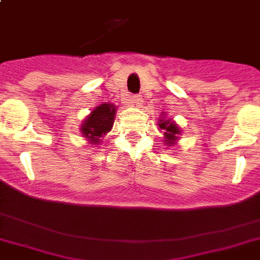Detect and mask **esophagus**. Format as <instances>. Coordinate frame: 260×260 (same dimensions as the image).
I'll return each mask as SVG.
<instances>
[{
    "label": "esophagus",
    "mask_w": 260,
    "mask_h": 260,
    "mask_svg": "<svg viewBox=\"0 0 260 260\" xmlns=\"http://www.w3.org/2000/svg\"><path fill=\"white\" fill-rule=\"evenodd\" d=\"M126 102L132 104V106H142L143 100H142L141 96H128L126 97Z\"/></svg>",
    "instance_id": "obj_1"
}]
</instances>
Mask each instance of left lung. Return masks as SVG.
<instances>
[{"instance_id":"1","label":"left lung","mask_w":260,"mask_h":260,"mask_svg":"<svg viewBox=\"0 0 260 260\" xmlns=\"http://www.w3.org/2000/svg\"><path fill=\"white\" fill-rule=\"evenodd\" d=\"M164 115V114H163ZM158 126L160 129L164 131V142L167 146H174L177 143V139H178V135L181 134V129L177 126L173 119H166L161 118L158 119Z\"/></svg>"}]
</instances>
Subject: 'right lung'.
Masks as SVG:
<instances>
[{"label": "right lung", "mask_w": 260, "mask_h": 260, "mask_svg": "<svg viewBox=\"0 0 260 260\" xmlns=\"http://www.w3.org/2000/svg\"><path fill=\"white\" fill-rule=\"evenodd\" d=\"M117 108L114 104L106 103L96 107L91 111L83 124L80 126L82 135L87 138L89 143H97L100 142V138L108 134L114 124V117H115Z\"/></svg>", "instance_id": "obj_1"}]
</instances>
